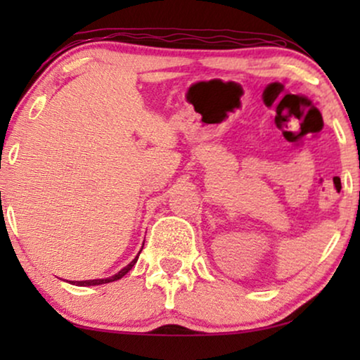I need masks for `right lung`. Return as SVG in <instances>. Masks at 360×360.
Masks as SVG:
<instances>
[{
	"label": "right lung",
	"mask_w": 360,
	"mask_h": 360,
	"mask_svg": "<svg viewBox=\"0 0 360 360\" xmlns=\"http://www.w3.org/2000/svg\"><path fill=\"white\" fill-rule=\"evenodd\" d=\"M141 254V252H139ZM137 259H139V255H137V257L132 260V262L129 264V265H126L124 269L122 270H120V272H117L116 275H112V277H110V278H96V280H83V282H72L73 285H78V287H88V285H103V283H110V282H115V280H120L121 277H124V275L129 272V270L134 267L136 265V262H137Z\"/></svg>",
	"instance_id": "add662e5"
}]
</instances>
